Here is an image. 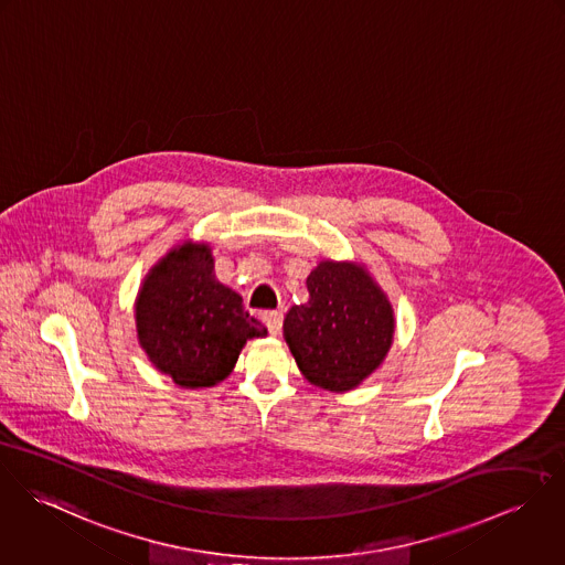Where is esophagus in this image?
<instances>
[{
  "label": "esophagus",
  "mask_w": 565,
  "mask_h": 565,
  "mask_svg": "<svg viewBox=\"0 0 565 565\" xmlns=\"http://www.w3.org/2000/svg\"><path fill=\"white\" fill-rule=\"evenodd\" d=\"M262 320L266 322L270 335H279L281 331V324H284V312L281 310H273V312L262 313Z\"/></svg>",
  "instance_id": "1"
}]
</instances>
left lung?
<instances>
[{"label":"left lung","mask_w":565,"mask_h":565,"mask_svg":"<svg viewBox=\"0 0 565 565\" xmlns=\"http://www.w3.org/2000/svg\"><path fill=\"white\" fill-rule=\"evenodd\" d=\"M310 299L284 320L286 344L316 387L351 392L387 358L394 308L366 264L320 259L306 279Z\"/></svg>","instance_id":"8db88e82"}]
</instances>
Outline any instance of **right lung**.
<instances>
[{"instance_id":"add662e5","label":"right lung","mask_w":565,"mask_h":565,"mask_svg":"<svg viewBox=\"0 0 565 565\" xmlns=\"http://www.w3.org/2000/svg\"><path fill=\"white\" fill-rule=\"evenodd\" d=\"M134 320L153 369L189 390L227 379L247 340L268 333L243 308V297L216 279L212 247L192 241L173 245L149 268Z\"/></svg>"}]
</instances>
